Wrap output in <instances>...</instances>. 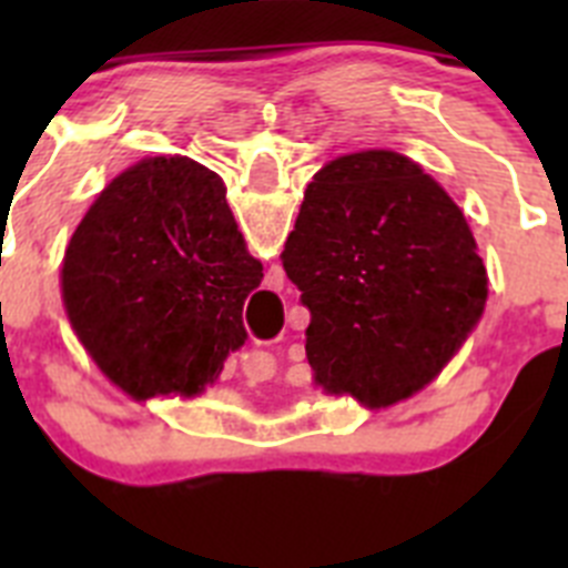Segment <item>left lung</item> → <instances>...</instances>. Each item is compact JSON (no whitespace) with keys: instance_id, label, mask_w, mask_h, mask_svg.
Returning a JSON list of instances; mask_svg holds the SVG:
<instances>
[{"instance_id":"1","label":"left lung","mask_w":568,"mask_h":568,"mask_svg":"<svg viewBox=\"0 0 568 568\" xmlns=\"http://www.w3.org/2000/svg\"><path fill=\"white\" fill-rule=\"evenodd\" d=\"M281 261L310 310L315 381L373 406L429 384L486 304V267L464 213L393 150L318 170Z\"/></svg>"}]
</instances>
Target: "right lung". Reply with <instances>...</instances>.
<instances>
[{"instance_id":"right-lung-1","label":"right lung","mask_w":568,"mask_h":568,"mask_svg":"<svg viewBox=\"0 0 568 568\" xmlns=\"http://www.w3.org/2000/svg\"><path fill=\"white\" fill-rule=\"evenodd\" d=\"M224 193L204 164L159 155L113 179L70 239V324L128 393H199L247 338L241 310L264 267Z\"/></svg>"}]
</instances>
